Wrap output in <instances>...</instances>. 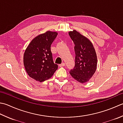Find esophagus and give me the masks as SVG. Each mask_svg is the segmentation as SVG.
Here are the masks:
<instances>
[{"mask_svg": "<svg viewBox=\"0 0 123 123\" xmlns=\"http://www.w3.org/2000/svg\"><path fill=\"white\" fill-rule=\"evenodd\" d=\"M65 65H66V63H64V62H63V63H62L61 64H60V67H64L65 66Z\"/></svg>", "mask_w": 123, "mask_h": 123, "instance_id": "obj_1", "label": "esophagus"}]
</instances>
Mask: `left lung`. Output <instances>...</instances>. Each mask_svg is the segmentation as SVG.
<instances>
[{"instance_id":"8db88e82","label":"left lung","mask_w":123,"mask_h":123,"mask_svg":"<svg viewBox=\"0 0 123 123\" xmlns=\"http://www.w3.org/2000/svg\"><path fill=\"white\" fill-rule=\"evenodd\" d=\"M69 35L75 45V66L70 71L73 78L80 83L87 82L97 68V56L92 43L75 30Z\"/></svg>"}]
</instances>
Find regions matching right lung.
Here are the masks:
<instances>
[{"label":"right lung","instance_id":"add662e5","mask_svg":"<svg viewBox=\"0 0 123 123\" xmlns=\"http://www.w3.org/2000/svg\"><path fill=\"white\" fill-rule=\"evenodd\" d=\"M57 32L47 31L31 40L25 52L23 64L29 76L43 82L51 78L58 68L53 60L50 46Z\"/></svg>","mask_w":123,"mask_h":123}]
</instances>
